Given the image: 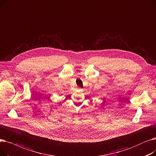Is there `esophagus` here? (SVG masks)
<instances>
[{
    "label": "esophagus",
    "mask_w": 156,
    "mask_h": 156,
    "mask_svg": "<svg viewBox=\"0 0 156 156\" xmlns=\"http://www.w3.org/2000/svg\"><path fill=\"white\" fill-rule=\"evenodd\" d=\"M77 89L78 90H80V91H83V89H82V88L80 87H78Z\"/></svg>",
    "instance_id": "34e87169"
}]
</instances>
